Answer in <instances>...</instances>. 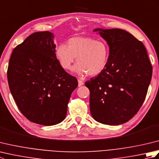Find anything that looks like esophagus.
<instances>
[{
	"label": "esophagus",
	"instance_id": "1",
	"mask_svg": "<svg viewBox=\"0 0 159 159\" xmlns=\"http://www.w3.org/2000/svg\"><path fill=\"white\" fill-rule=\"evenodd\" d=\"M78 83H79V87H80V86H82V85H84V82L83 81V80H80V79L78 80Z\"/></svg>",
	"mask_w": 159,
	"mask_h": 159
}]
</instances>
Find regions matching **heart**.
I'll return each instance as SVG.
<instances>
[{
  "mask_svg": "<svg viewBox=\"0 0 159 159\" xmlns=\"http://www.w3.org/2000/svg\"><path fill=\"white\" fill-rule=\"evenodd\" d=\"M55 55L63 69L70 70L76 57L74 71L79 75H99L106 69L110 55L109 45L105 42L89 37H73L67 45L57 47Z\"/></svg>",
  "mask_w": 159,
  "mask_h": 159,
  "instance_id": "obj_1",
  "label": "heart"
}]
</instances>
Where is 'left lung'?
<instances>
[{"mask_svg":"<svg viewBox=\"0 0 159 159\" xmlns=\"http://www.w3.org/2000/svg\"><path fill=\"white\" fill-rule=\"evenodd\" d=\"M110 55L106 69L85 83L90 112L98 122L119 125L134 117L144 102L152 66L143 43L124 30L100 29Z\"/></svg>","mask_w":159,"mask_h":159,"instance_id":"obj_1","label":"left lung"}]
</instances>
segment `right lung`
Wrapping results in <instances>:
<instances>
[{"instance_id": "1", "label": "right lung", "mask_w": 159, "mask_h": 159, "mask_svg": "<svg viewBox=\"0 0 159 159\" xmlns=\"http://www.w3.org/2000/svg\"><path fill=\"white\" fill-rule=\"evenodd\" d=\"M52 33L29 35L13 50L7 80L12 96L23 116L43 126L60 123L66 116L71 94L78 86L55 55Z\"/></svg>"}]
</instances>
